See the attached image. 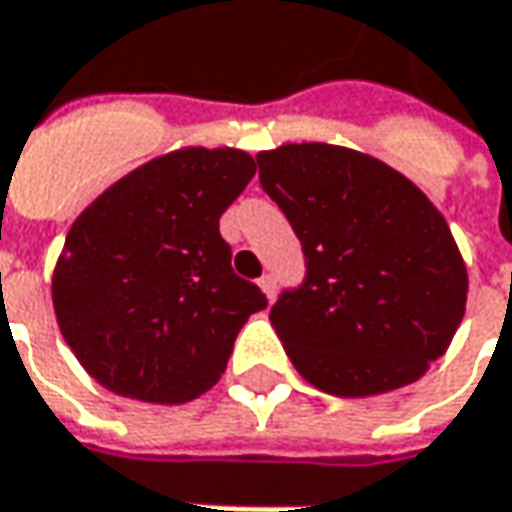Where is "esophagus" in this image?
Instances as JSON below:
<instances>
[{
    "mask_svg": "<svg viewBox=\"0 0 512 512\" xmlns=\"http://www.w3.org/2000/svg\"><path fill=\"white\" fill-rule=\"evenodd\" d=\"M257 286H260V291L266 294V300L272 303L274 300V294H277V283H274V277L272 274H263L260 280H257Z\"/></svg>",
    "mask_w": 512,
    "mask_h": 512,
    "instance_id": "esophagus-1",
    "label": "esophagus"
}]
</instances>
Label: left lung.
Wrapping results in <instances>:
<instances>
[{
    "label": "left lung",
    "mask_w": 512,
    "mask_h": 512,
    "mask_svg": "<svg viewBox=\"0 0 512 512\" xmlns=\"http://www.w3.org/2000/svg\"><path fill=\"white\" fill-rule=\"evenodd\" d=\"M257 167L306 252V283L269 314L297 374L334 397L416 382L465 317L467 266L442 212L402 172L337 144H283Z\"/></svg>",
    "instance_id": "1"
}]
</instances>
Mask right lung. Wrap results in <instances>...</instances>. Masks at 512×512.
<instances>
[{
    "label": "right lung",
    "mask_w": 512,
    "mask_h": 512,
    "mask_svg": "<svg viewBox=\"0 0 512 512\" xmlns=\"http://www.w3.org/2000/svg\"><path fill=\"white\" fill-rule=\"evenodd\" d=\"M235 147H181L107 186L73 221L53 311L81 368L118 397L175 405L209 391L266 306L232 272L221 215L255 175Z\"/></svg>",
    "instance_id": "obj_1"
}]
</instances>
